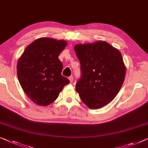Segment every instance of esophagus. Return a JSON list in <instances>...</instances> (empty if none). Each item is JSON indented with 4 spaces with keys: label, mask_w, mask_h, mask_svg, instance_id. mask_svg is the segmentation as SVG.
<instances>
[{
    "label": "esophagus",
    "mask_w": 148,
    "mask_h": 148,
    "mask_svg": "<svg viewBox=\"0 0 148 148\" xmlns=\"http://www.w3.org/2000/svg\"><path fill=\"white\" fill-rule=\"evenodd\" d=\"M68 78H69L70 83H72V82H73V80H74V77H73V76H70Z\"/></svg>",
    "instance_id": "obj_1"
}]
</instances>
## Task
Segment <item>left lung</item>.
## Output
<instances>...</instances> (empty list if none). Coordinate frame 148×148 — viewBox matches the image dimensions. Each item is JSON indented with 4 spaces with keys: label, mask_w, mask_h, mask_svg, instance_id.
I'll return each mask as SVG.
<instances>
[{
    "label": "left lung",
    "mask_w": 148,
    "mask_h": 148,
    "mask_svg": "<svg viewBox=\"0 0 148 148\" xmlns=\"http://www.w3.org/2000/svg\"><path fill=\"white\" fill-rule=\"evenodd\" d=\"M74 50L82 72L76 92L90 109L100 108L114 100L124 81L125 66L122 54L102 40L77 45Z\"/></svg>",
    "instance_id": "8db88e82"
}]
</instances>
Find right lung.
Returning <instances> with one entry per match:
<instances>
[{
  "instance_id": "obj_1",
  "label": "right lung",
  "mask_w": 148,
  "mask_h": 148,
  "mask_svg": "<svg viewBox=\"0 0 148 148\" xmlns=\"http://www.w3.org/2000/svg\"><path fill=\"white\" fill-rule=\"evenodd\" d=\"M67 45L65 40L40 38L26 48L17 62V76L24 92L33 102L48 106L54 102L70 83L62 76L58 56Z\"/></svg>"
}]
</instances>
